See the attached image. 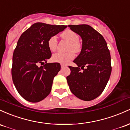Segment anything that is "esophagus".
Listing matches in <instances>:
<instances>
[{"label": "esophagus", "mask_w": 130, "mask_h": 130, "mask_svg": "<svg viewBox=\"0 0 130 130\" xmlns=\"http://www.w3.org/2000/svg\"><path fill=\"white\" fill-rule=\"evenodd\" d=\"M61 68H64V67L67 66L66 64H61Z\"/></svg>", "instance_id": "obj_1"}]
</instances>
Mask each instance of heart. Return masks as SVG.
Segmentation results:
<instances>
[{
    "instance_id": "obj_1",
    "label": "heart",
    "mask_w": 130,
    "mask_h": 130,
    "mask_svg": "<svg viewBox=\"0 0 130 130\" xmlns=\"http://www.w3.org/2000/svg\"><path fill=\"white\" fill-rule=\"evenodd\" d=\"M62 39L69 42L68 50L69 52L66 53L58 52L55 53L52 56L53 61L62 64H67L74 58V53H79L82 49V45L79 41V36L76 32L71 29H66L61 34ZM48 47L50 50L55 52L57 48L58 39L56 36H52L48 40Z\"/></svg>"
}]
</instances>
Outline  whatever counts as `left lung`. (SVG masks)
<instances>
[{
	"label": "left lung",
	"mask_w": 130,
	"mask_h": 130,
	"mask_svg": "<svg viewBox=\"0 0 130 130\" xmlns=\"http://www.w3.org/2000/svg\"><path fill=\"white\" fill-rule=\"evenodd\" d=\"M69 27L80 36L82 47L74 61L78 67L69 66L71 74L66 77L68 84L75 96L84 101L93 100L103 93L110 78L112 66L109 50L103 36L90 26Z\"/></svg>",
	"instance_id": "1"
}]
</instances>
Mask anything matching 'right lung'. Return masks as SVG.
I'll return each instance as SVG.
<instances>
[{
    "mask_svg": "<svg viewBox=\"0 0 130 130\" xmlns=\"http://www.w3.org/2000/svg\"><path fill=\"white\" fill-rule=\"evenodd\" d=\"M66 27L37 23L20 36L13 55L11 76L19 94L26 101L37 103L50 93L61 65L46 63L52 56L48 40Z\"/></svg>",
    "mask_w": 130,
    "mask_h": 130,
    "instance_id": "add662e5",
    "label": "right lung"
}]
</instances>
